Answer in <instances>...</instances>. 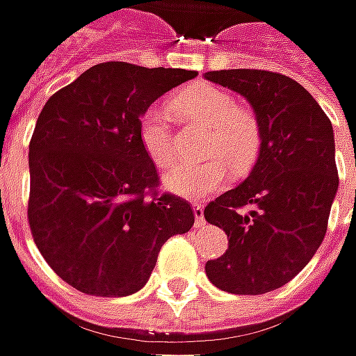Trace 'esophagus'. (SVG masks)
Returning <instances> with one entry per match:
<instances>
[{
	"label": "esophagus",
	"mask_w": 356,
	"mask_h": 356,
	"mask_svg": "<svg viewBox=\"0 0 356 356\" xmlns=\"http://www.w3.org/2000/svg\"><path fill=\"white\" fill-rule=\"evenodd\" d=\"M193 213H195V221H197L195 225H197V227L205 223V215H203V205H201V203H195Z\"/></svg>",
	"instance_id": "34e87169"
}]
</instances>
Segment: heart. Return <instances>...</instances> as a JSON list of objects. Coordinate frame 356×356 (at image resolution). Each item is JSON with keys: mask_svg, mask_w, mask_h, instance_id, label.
I'll list each match as a JSON object with an SVG mask.
<instances>
[{"mask_svg": "<svg viewBox=\"0 0 356 356\" xmlns=\"http://www.w3.org/2000/svg\"><path fill=\"white\" fill-rule=\"evenodd\" d=\"M171 111L181 121L207 127L201 155L209 157L203 163L171 167L163 175V185L171 193L193 201L205 199L223 189L229 179V167L221 157L235 169H243L253 161L261 141L259 121L253 111L237 105L229 91L209 83L185 87L171 99ZM139 139L149 157L159 167H167L177 159L175 133L167 115L159 109H149L141 115Z\"/></svg>", "mask_w": 356, "mask_h": 356, "instance_id": "b5f03b06", "label": "heart"}]
</instances>
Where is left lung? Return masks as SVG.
Listing matches in <instances>:
<instances>
[{"mask_svg":"<svg viewBox=\"0 0 356 356\" xmlns=\"http://www.w3.org/2000/svg\"><path fill=\"white\" fill-rule=\"evenodd\" d=\"M205 77L249 101L261 131L249 177L203 211L229 237V249L207 261L205 273L221 291L263 295L297 277L325 239L339 189L332 125L313 95L286 75L221 70ZM247 204L256 209L241 213Z\"/></svg>","mask_w":356,"mask_h":356,"instance_id":"left-lung-1","label":"left lung"}]
</instances>
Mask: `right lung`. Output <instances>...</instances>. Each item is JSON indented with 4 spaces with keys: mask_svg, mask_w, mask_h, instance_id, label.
Listing matches in <instances>:
<instances>
[{
    "mask_svg": "<svg viewBox=\"0 0 356 356\" xmlns=\"http://www.w3.org/2000/svg\"><path fill=\"white\" fill-rule=\"evenodd\" d=\"M193 77L107 61L43 105L29 143L27 219L39 253L73 289L137 293L163 243L193 227L187 201L157 195V169L139 139L149 105Z\"/></svg>",
    "mask_w": 356,
    "mask_h": 356,
    "instance_id": "1",
    "label": "right lung"
}]
</instances>
